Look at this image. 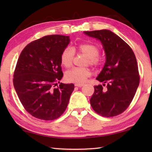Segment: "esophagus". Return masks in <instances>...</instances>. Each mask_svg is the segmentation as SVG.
I'll return each instance as SVG.
<instances>
[{"label":"esophagus","mask_w":152,"mask_h":152,"mask_svg":"<svg viewBox=\"0 0 152 152\" xmlns=\"http://www.w3.org/2000/svg\"><path fill=\"white\" fill-rule=\"evenodd\" d=\"M74 85H75V86H78V87H82V86H83L84 84H78V83H76V84H74Z\"/></svg>","instance_id":"obj_1"}]
</instances>
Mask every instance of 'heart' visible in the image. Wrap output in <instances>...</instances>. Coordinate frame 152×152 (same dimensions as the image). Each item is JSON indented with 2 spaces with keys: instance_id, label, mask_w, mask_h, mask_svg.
Wrapping results in <instances>:
<instances>
[{
  "instance_id": "heart-1",
  "label": "heart",
  "mask_w": 152,
  "mask_h": 152,
  "mask_svg": "<svg viewBox=\"0 0 152 152\" xmlns=\"http://www.w3.org/2000/svg\"><path fill=\"white\" fill-rule=\"evenodd\" d=\"M73 49L75 51L76 50L78 52L86 56L87 58L85 61V65L89 64L94 67H99L101 64V60L99 57L100 50L96 45L88 43H81L76 48H74ZM73 50L70 48H66L61 53L60 61L66 68H70L72 65L74 55H75ZM90 75H91V70L88 68L76 67L67 71L65 74V78L70 82L81 84L84 83Z\"/></svg>"
}]
</instances>
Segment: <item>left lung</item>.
<instances>
[{
  "mask_svg": "<svg viewBox=\"0 0 152 152\" xmlns=\"http://www.w3.org/2000/svg\"><path fill=\"white\" fill-rule=\"evenodd\" d=\"M84 33L101 41L106 55V62L96 78L103 84L94 86L91 104L102 117L117 116L129 106L140 84L135 56L125 41L109 30Z\"/></svg>",
  "mask_w": 152,
  "mask_h": 152,
  "instance_id": "obj_1",
  "label": "left lung"
}]
</instances>
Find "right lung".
I'll return each instance as SVG.
<instances>
[{
    "mask_svg": "<svg viewBox=\"0 0 152 152\" xmlns=\"http://www.w3.org/2000/svg\"><path fill=\"white\" fill-rule=\"evenodd\" d=\"M70 41L69 36H44L26 45L18 59L15 89L25 109L37 119H58L68 106L74 85L55 86L63 77L60 56Z\"/></svg>",
    "mask_w": 152,
    "mask_h": 152,
    "instance_id": "add662e5",
    "label": "right lung"
}]
</instances>
